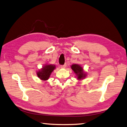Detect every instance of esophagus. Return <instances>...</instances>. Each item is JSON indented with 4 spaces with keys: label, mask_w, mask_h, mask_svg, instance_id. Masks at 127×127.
Here are the masks:
<instances>
[{
    "label": "esophagus",
    "mask_w": 127,
    "mask_h": 127,
    "mask_svg": "<svg viewBox=\"0 0 127 127\" xmlns=\"http://www.w3.org/2000/svg\"><path fill=\"white\" fill-rule=\"evenodd\" d=\"M60 67L61 68H65L66 67V64H64V65H61Z\"/></svg>",
    "instance_id": "34e87169"
}]
</instances>
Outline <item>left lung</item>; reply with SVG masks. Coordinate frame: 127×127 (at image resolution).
<instances>
[{
    "mask_svg": "<svg viewBox=\"0 0 127 127\" xmlns=\"http://www.w3.org/2000/svg\"><path fill=\"white\" fill-rule=\"evenodd\" d=\"M72 70L73 71L74 73L76 74L77 79L80 80L84 79L87 76V73L84 71L83 67L78 64H73L71 66Z\"/></svg>",
    "mask_w": 127,
    "mask_h": 127,
    "instance_id": "left-lung-1",
    "label": "left lung"
}]
</instances>
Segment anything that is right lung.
<instances>
[{"label":"right lung","instance_id":"add662e5","mask_svg":"<svg viewBox=\"0 0 127 127\" xmlns=\"http://www.w3.org/2000/svg\"><path fill=\"white\" fill-rule=\"evenodd\" d=\"M56 66L52 64H46L37 72L39 78L42 81H47L50 77L51 73L55 69Z\"/></svg>","mask_w":127,"mask_h":127}]
</instances>
